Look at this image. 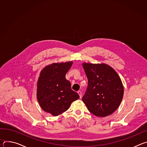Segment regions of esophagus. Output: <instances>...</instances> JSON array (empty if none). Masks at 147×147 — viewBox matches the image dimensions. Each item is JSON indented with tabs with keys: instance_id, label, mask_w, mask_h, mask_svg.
Segmentation results:
<instances>
[{
	"instance_id": "obj_1",
	"label": "esophagus",
	"mask_w": 147,
	"mask_h": 147,
	"mask_svg": "<svg viewBox=\"0 0 147 147\" xmlns=\"http://www.w3.org/2000/svg\"><path fill=\"white\" fill-rule=\"evenodd\" d=\"M78 95H79V96H80V98H81V96H82V93H81V92L79 91H78Z\"/></svg>"
}]
</instances>
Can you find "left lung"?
<instances>
[{"label":"left lung","mask_w":147,"mask_h":147,"mask_svg":"<svg viewBox=\"0 0 147 147\" xmlns=\"http://www.w3.org/2000/svg\"><path fill=\"white\" fill-rule=\"evenodd\" d=\"M88 86L82 100L88 111L98 117L113 113L119 107L124 88L115 70L106 64L83 63Z\"/></svg>","instance_id":"8db88e82"}]
</instances>
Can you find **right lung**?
<instances>
[{"label": "right lung", "instance_id": "add662e5", "mask_svg": "<svg viewBox=\"0 0 147 147\" xmlns=\"http://www.w3.org/2000/svg\"><path fill=\"white\" fill-rule=\"evenodd\" d=\"M72 64V61L53 63L40 72L37 82V99L41 108L53 116L66 111L71 103L80 98L65 77Z\"/></svg>", "mask_w": 147, "mask_h": 147}]
</instances>
